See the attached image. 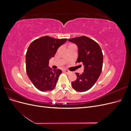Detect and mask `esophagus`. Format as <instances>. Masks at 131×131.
Instances as JSON below:
<instances>
[{"label":"esophagus","mask_w":131,"mask_h":131,"mask_svg":"<svg viewBox=\"0 0 131 131\" xmlns=\"http://www.w3.org/2000/svg\"><path fill=\"white\" fill-rule=\"evenodd\" d=\"M64 72H65V73H66L67 74H70L71 73V72H70V71H69V70H68L67 69H64Z\"/></svg>","instance_id":"34e87169"}]
</instances>
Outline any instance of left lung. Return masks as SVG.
<instances>
[{"mask_svg": "<svg viewBox=\"0 0 131 131\" xmlns=\"http://www.w3.org/2000/svg\"><path fill=\"white\" fill-rule=\"evenodd\" d=\"M78 48L77 62L84 66L82 74L76 73L77 80L72 82L73 88L79 92H85L94 85L100 77L103 67V56L101 47L96 41L85 36L69 39Z\"/></svg>", "mask_w": 131, "mask_h": 131, "instance_id": "1", "label": "left lung"}]
</instances>
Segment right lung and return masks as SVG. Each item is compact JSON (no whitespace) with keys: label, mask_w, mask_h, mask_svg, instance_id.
Masks as SVG:
<instances>
[{"label":"right lung","mask_w":131,"mask_h":131,"mask_svg":"<svg viewBox=\"0 0 131 131\" xmlns=\"http://www.w3.org/2000/svg\"><path fill=\"white\" fill-rule=\"evenodd\" d=\"M67 40V39L44 36L34 40L29 46L26 55V72L39 90L42 92L52 91L56 87L62 70L51 68L49 62Z\"/></svg>","instance_id":"1"}]
</instances>
